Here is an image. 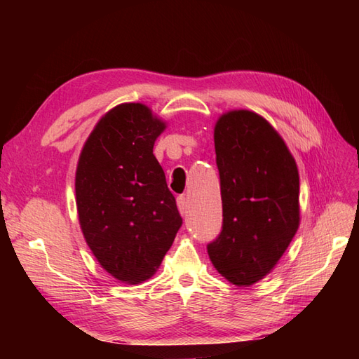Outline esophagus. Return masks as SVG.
Masks as SVG:
<instances>
[{"label": "esophagus", "instance_id": "esophagus-1", "mask_svg": "<svg viewBox=\"0 0 359 359\" xmlns=\"http://www.w3.org/2000/svg\"><path fill=\"white\" fill-rule=\"evenodd\" d=\"M177 205H178V210H180V214L184 217L187 215L189 212V202H187V198L186 196H180L177 199Z\"/></svg>", "mask_w": 359, "mask_h": 359}]
</instances>
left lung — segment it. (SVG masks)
I'll return each instance as SVG.
<instances>
[{"mask_svg": "<svg viewBox=\"0 0 359 359\" xmlns=\"http://www.w3.org/2000/svg\"><path fill=\"white\" fill-rule=\"evenodd\" d=\"M223 229L208 244L214 268L235 286H252L274 269L299 227V173L283 137L247 109L214 127Z\"/></svg>", "mask_w": 359, "mask_h": 359, "instance_id": "obj_1", "label": "left lung"}]
</instances>
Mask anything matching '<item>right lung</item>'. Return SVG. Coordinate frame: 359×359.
Returning <instances> with one entry per match:
<instances>
[{
  "mask_svg": "<svg viewBox=\"0 0 359 359\" xmlns=\"http://www.w3.org/2000/svg\"><path fill=\"white\" fill-rule=\"evenodd\" d=\"M165 128L148 106L118 104L95 124L76 168L85 241L106 273L127 285L156 274L182 224L153 154Z\"/></svg>",
  "mask_w": 359,
  "mask_h": 359,
  "instance_id": "right-lung-1",
  "label": "right lung"
}]
</instances>
